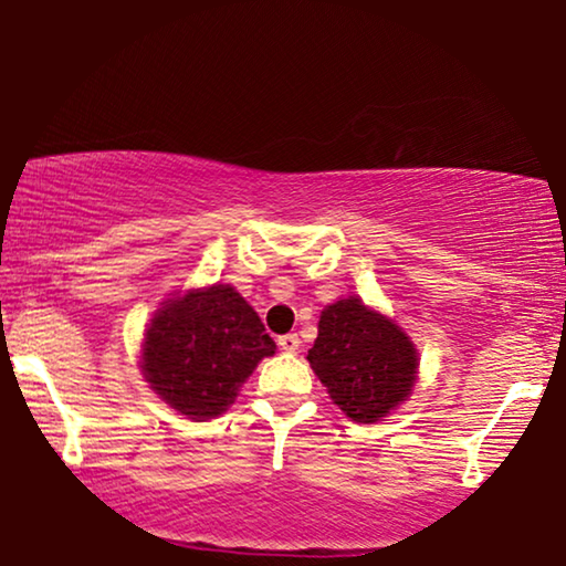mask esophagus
<instances>
[{"instance_id": "1", "label": "esophagus", "mask_w": 566, "mask_h": 566, "mask_svg": "<svg viewBox=\"0 0 566 566\" xmlns=\"http://www.w3.org/2000/svg\"><path fill=\"white\" fill-rule=\"evenodd\" d=\"M277 345H281L283 353H296L301 347V339H298V335H283V337H277Z\"/></svg>"}]
</instances>
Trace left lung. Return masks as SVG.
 Listing matches in <instances>:
<instances>
[{"instance_id":"obj_1","label":"left lung","mask_w":566,"mask_h":566,"mask_svg":"<svg viewBox=\"0 0 566 566\" xmlns=\"http://www.w3.org/2000/svg\"><path fill=\"white\" fill-rule=\"evenodd\" d=\"M306 360L343 415L363 424L384 420L405 405L420 368L412 337L358 296L324 308Z\"/></svg>"}]
</instances>
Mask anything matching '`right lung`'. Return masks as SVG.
<instances>
[{
    "mask_svg": "<svg viewBox=\"0 0 566 566\" xmlns=\"http://www.w3.org/2000/svg\"><path fill=\"white\" fill-rule=\"evenodd\" d=\"M275 343L234 285L177 291L154 312L142 343V374L157 397L206 422L234 405L239 386Z\"/></svg>",
    "mask_w": 566,
    "mask_h": 566,
    "instance_id": "obj_1",
    "label": "right lung"
}]
</instances>
